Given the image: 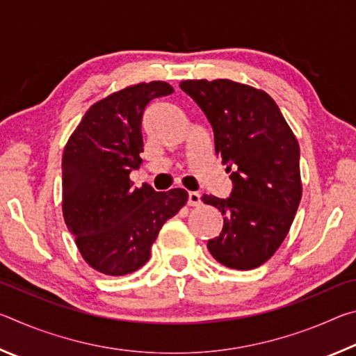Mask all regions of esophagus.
Returning a JSON list of instances; mask_svg holds the SVG:
<instances>
[{
    "instance_id": "1",
    "label": "esophagus",
    "mask_w": 356,
    "mask_h": 356,
    "mask_svg": "<svg viewBox=\"0 0 356 356\" xmlns=\"http://www.w3.org/2000/svg\"><path fill=\"white\" fill-rule=\"evenodd\" d=\"M201 195L197 191L188 193V206H201Z\"/></svg>"
}]
</instances>
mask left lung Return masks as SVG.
Instances as JSON below:
<instances>
[{
    "label": "left lung",
    "instance_id": "obj_1",
    "mask_svg": "<svg viewBox=\"0 0 356 356\" xmlns=\"http://www.w3.org/2000/svg\"><path fill=\"white\" fill-rule=\"evenodd\" d=\"M179 86L209 119L215 152L232 180L226 200L202 196L225 215L220 236L207 248L229 268H256L280 248L297 213L298 143L267 92L231 80H186Z\"/></svg>",
    "mask_w": 356,
    "mask_h": 356
}]
</instances>
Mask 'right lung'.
Listing matches in <instances>:
<instances>
[{
    "label": "right lung",
    "instance_id": "1",
    "mask_svg": "<svg viewBox=\"0 0 356 356\" xmlns=\"http://www.w3.org/2000/svg\"><path fill=\"white\" fill-rule=\"evenodd\" d=\"M174 89L165 81L140 83L108 95L84 114L63 155L64 221L94 270L122 276L141 268L166 220L185 206L182 188H135L131 170L143 152L146 106Z\"/></svg>",
    "mask_w": 356,
    "mask_h": 356
}]
</instances>
